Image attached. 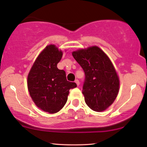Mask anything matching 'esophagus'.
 I'll return each instance as SVG.
<instances>
[{"label":"esophagus","mask_w":147,"mask_h":147,"mask_svg":"<svg viewBox=\"0 0 147 147\" xmlns=\"http://www.w3.org/2000/svg\"><path fill=\"white\" fill-rule=\"evenodd\" d=\"M75 82L76 83V84H77V86H79L80 85V81L78 80H75Z\"/></svg>","instance_id":"34e87169"}]
</instances>
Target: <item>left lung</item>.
Returning a JSON list of instances; mask_svg holds the SVG:
<instances>
[{
    "label": "left lung",
    "mask_w": 147,
    "mask_h": 147,
    "mask_svg": "<svg viewBox=\"0 0 147 147\" xmlns=\"http://www.w3.org/2000/svg\"><path fill=\"white\" fill-rule=\"evenodd\" d=\"M72 55L85 74L82 93L86 104L94 111H104L119 90V79L111 61L96 46L74 51Z\"/></svg>",
    "instance_id": "obj_1"
}]
</instances>
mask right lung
<instances>
[{"instance_id": "right-lung-1", "label": "right lung", "mask_w": 147, "mask_h": 147, "mask_svg": "<svg viewBox=\"0 0 147 147\" xmlns=\"http://www.w3.org/2000/svg\"><path fill=\"white\" fill-rule=\"evenodd\" d=\"M61 51L49 45L39 54L27 78L29 94L36 106L43 111L54 114L65 105L70 89L77 87L67 81L65 72L57 67L62 57Z\"/></svg>"}]
</instances>
